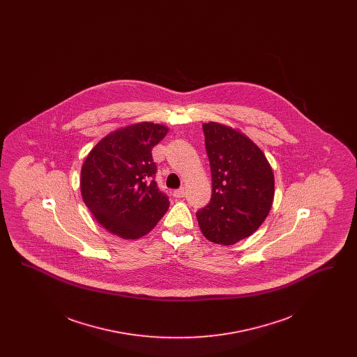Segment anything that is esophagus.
Listing matches in <instances>:
<instances>
[{"label":"esophagus","mask_w":357,"mask_h":357,"mask_svg":"<svg viewBox=\"0 0 357 357\" xmlns=\"http://www.w3.org/2000/svg\"><path fill=\"white\" fill-rule=\"evenodd\" d=\"M175 198H183L186 195V190L183 187H181L179 190H175L174 194H172Z\"/></svg>","instance_id":"34e87169"}]
</instances>
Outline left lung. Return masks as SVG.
Listing matches in <instances>:
<instances>
[{
    "instance_id": "1",
    "label": "left lung",
    "mask_w": 357,
    "mask_h": 357,
    "mask_svg": "<svg viewBox=\"0 0 357 357\" xmlns=\"http://www.w3.org/2000/svg\"><path fill=\"white\" fill-rule=\"evenodd\" d=\"M202 127L213 194L197 218L204 237L229 246L252 236L266 220L274 175L265 153L239 130L215 121Z\"/></svg>"
}]
</instances>
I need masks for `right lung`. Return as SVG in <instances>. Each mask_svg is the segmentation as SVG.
I'll return each mask as SVG.
<instances>
[{
	"instance_id": "right-lung-1",
	"label": "right lung",
	"mask_w": 357,
	"mask_h": 357,
	"mask_svg": "<svg viewBox=\"0 0 357 357\" xmlns=\"http://www.w3.org/2000/svg\"><path fill=\"white\" fill-rule=\"evenodd\" d=\"M169 127L134 123L109 132L89 151L82 167L83 201L109 233L123 239L146 236L169 210L155 179L153 146Z\"/></svg>"
}]
</instances>
